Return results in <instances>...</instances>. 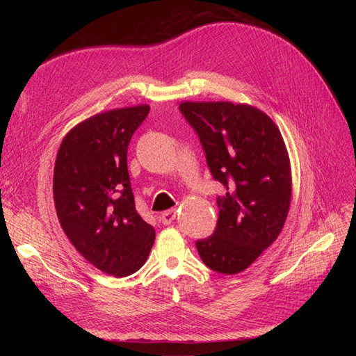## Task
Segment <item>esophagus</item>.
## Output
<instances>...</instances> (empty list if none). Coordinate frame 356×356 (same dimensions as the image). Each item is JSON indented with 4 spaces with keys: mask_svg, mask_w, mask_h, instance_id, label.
<instances>
[{
    "mask_svg": "<svg viewBox=\"0 0 356 356\" xmlns=\"http://www.w3.org/2000/svg\"><path fill=\"white\" fill-rule=\"evenodd\" d=\"M161 222L164 225H170V223L176 219V209H170V211H165L161 213Z\"/></svg>",
    "mask_w": 356,
    "mask_h": 356,
    "instance_id": "esophagus-1",
    "label": "esophagus"
}]
</instances>
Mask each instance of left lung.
I'll use <instances>...</instances> for the list:
<instances>
[{
  "label": "left lung",
  "instance_id": "1",
  "mask_svg": "<svg viewBox=\"0 0 356 356\" xmlns=\"http://www.w3.org/2000/svg\"><path fill=\"white\" fill-rule=\"evenodd\" d=\"M203 147L218 196L213 234L196 241L204 266L220 274L248 268L282 232L291 199V168L282 133L255 106L189 102L179 106Z\"/></svg>",
  "mask_w": 356,
  "mask_h": 356
}]
</instances>
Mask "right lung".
I'll return each mask as SVG.
<instances>
[{"instance_id": "add662e5", "label": "right lung", "mask_w": 356, "mask_h": 356, "mask_svg": "<svg viewBox=\"0 0 356 356\" xmlns=\"http://www.w3.org/2000/svg\"><path fill=\"white\" fill-rule=\"evenodd\" d=\"M149 106L111 109L73 127L54 163L53 197L66 236L102 273L127 277L143 267L154 228L138 215L127 167L131 137Z\"/></svg>"}]
</instances>
